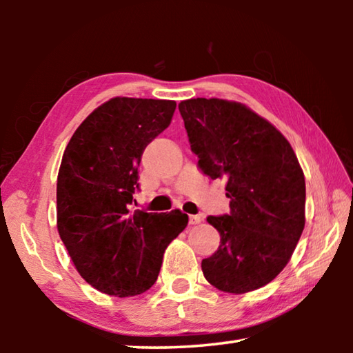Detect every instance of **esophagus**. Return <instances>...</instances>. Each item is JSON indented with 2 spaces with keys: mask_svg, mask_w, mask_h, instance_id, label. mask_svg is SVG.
<instances>
[{
  "mask_svg": "<svg viewBox=\"0 0 353 353\" xmlns=\"http://www.w3.org/2000/svg\"><path fill=\"white\" fill-rule=\"evenodd\" d=\"M188 221H190V224H191V225H196V224H199V223H201L202 218L199 216V214H190Z\"/></svg>",
  "mask_w": 353,
  "mask_h": 353,
  "instance_id": "1",
  "label": "esophagus"
}]
</instances>
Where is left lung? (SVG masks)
Returning a JSON list of instances; mask_svg holds the SVG:
<instances>
[{"label":"left lung","instance_id":"8db88e82","mask_svg":"<svg viewBox=\"0 0 353 353\" xmlns=\"http://www.w3.org/2000/svg\"><path fill=\"white\" fill-rule=\"evenodd\" d=\"M199 168L225 179L230 213L208 216L219 232L216 252L202 260L214 288L259 290L290 261L305 225V177L290 141L241 103L218 98L179 104Z\"/></svg>","mask_w":353,"mask_h":353}]
</instances>
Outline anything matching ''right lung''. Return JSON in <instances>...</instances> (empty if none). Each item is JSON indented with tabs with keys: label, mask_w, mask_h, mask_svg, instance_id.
I'll list each match as a JSON object with an SVG mask.
<instances>
[{
	"label": "right lung",
	"mask_w": 353,
	"mask_h": 353,
	"mask_svg": "<svg viewBox=\"0 0 353 353\" xmlns=\"http://www.w3.org/2000/svg\"><path fill=\"white\" fill-rule=\"evenodd\" d=\"M174 101L112 98L83 119L57 176V230L81 277L109 296L151 288L181 210L130 212L145 148L170 126Z\"/></svg>",
	"instance_id": "right-lung-1"
}]
</instances>
